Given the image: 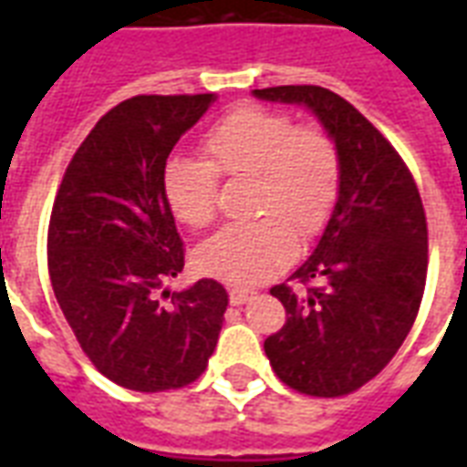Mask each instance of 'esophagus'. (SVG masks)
<instances>
[{"mask_svg": "<svg viewBox=\"0 0 467 467\" xmlns=\"http://www.w3.org/2000/svg\"><path fill=\"white\" fill-rule=\"evenodd\" d=\"M252 298H254V291H247V288H230V303H233V306H244V303Z\"/></svg>", "mask_w": 467, "mask_h": 467, "instance_id": "obj_1", "label": "esophagus"}]
</instances>
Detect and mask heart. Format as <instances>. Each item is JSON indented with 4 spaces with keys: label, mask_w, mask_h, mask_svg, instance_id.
I'll use <instances>...</instances> for the list:
<instances>
[{
    "label": "heart",
    "mask_w": 467,
    "mask_h": 467,
    "mask_svg": "<svg viewBox=\"0 0 467 467\" xmlns=\"http://www.w3.org/2000/svg\"><path fill=\"white\" fill-rule=\"evenodd\" d=\"M208 161L169 157L161 189L174 218L205 227L215 215V171L254 176L252 225H233L196 249L205 276L233 285H256L285 269L303 242L322 233L339 196V152L322 128L296 126L291 116L242 106L205 133Z\"/></svg>",
    "instance_id": "heart-1"
}]
</instances>
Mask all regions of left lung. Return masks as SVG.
Returning a JSON list of instances; mask_svg holds the SVG:
<instances>
[{"instance_id": "left-lung-1", "label": "left lung", "mask_w": 467, "mask_h": 467, "mask_svg": "<svg viewBox=\"0 0 467 467\" xmlns=\"http://www.w3.org/2000/svg\"><path fill=\"white\" fill-rule=\"evenodd\" d=\"M262 101L306 106L339 152V196L312 254L274 285L288 319L264 341L276 376L315 398L354 392L398 354L427 284V218L390 142L325 87H269Z\"/></svg>"}]
</instances>
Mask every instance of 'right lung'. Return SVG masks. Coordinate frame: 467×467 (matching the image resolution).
I'll return each instance as SVG.
<instances>
[{
  "label": "right lung",
  "instance_id": "obj_1",
  "mask_svg": "<svg viewBox=\"0 0 467 467\" xmlns=\"http://www.w3.org/2000/svg\"><path fill=\"white\" fill-rule=\"evenodd\" d=\"M215 99L119 104L79 145L55 198L47 271L57 306L99 373L128 390L193 383L225 322L227 291L218 281L167 288L183 271V247L161 189L169 152Z\"/></svg>",
  "mask_w": 467,
  "mask_h": 467
}]
</instances>
